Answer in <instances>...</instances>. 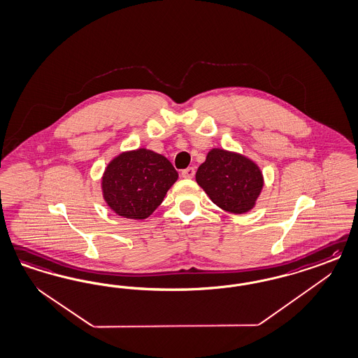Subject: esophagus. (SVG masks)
<instances>
[{
	"mask_svg": "<svg viewBox=\"0 0 358 358\" xmlns=\"http://www.w3.org/2000/svg\"><path fill=\"white\" fill-rule=\"evenodd\" d=\"M182 176H183L185 179H192V178L195 176V169H194V167L185 169V170L182 171Z\"/></svg>",
	"mask_w": 358,
	"mask_h": 358,
	"instance_id": "obj_1",
	"label": "esophagus"
}]
</instances>
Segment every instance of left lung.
Segmentation results:
<instances>
[{
    "label": "left lung",
    "mask_w": 358,
    "mask_h": 358,
    "mask_svg": "<svg viewBox=\"0 0 358 358\" xmlns=\"http://www.w3.org/2000/svg\"><path fill=\"white\" fill-rule=\"evenodd\" d=\"M197 185L217 207L243 215L255 207L265 185L259 166L236 151L213 148L196 171Z\"/></svg>",
    "instance_id": "left-lung-1"
}]
</instances>
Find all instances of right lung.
<instances>
[{
	"mask_svg": "<svg viewBox=\"0 0 358 358\" xmlns=\"http://www.w3.org/2000/svg\"><path fill=\"white\" fill-rule=\"evenodd\" d=\"M178 176L171 162L155 151L145 148L122 151L105 167L103 197L121 217L148 219L161 206Z\"/></svg>",
	"mask_w": 358,
	"mask_h": 358,
	"instance_id": "1",
	"label": "right lung"
}]
</instances>
